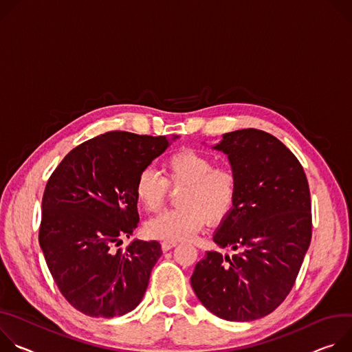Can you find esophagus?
<instances>
[{"label":"esophagus","mask_w":352,"mask_h":352,"mask_svg":"<svg viewBox=\"0 0 352 352\" xmlns=\"http://www.w3.org/2000/svg\"><path fill=\"white\" fill-rule=\"evenodd\" d=\"M176 245H177V242H168V241H164V242H162V250H164V252H168V250L173 249Z\"/></svg>","instance_id":"obj_1"}]
</instances>
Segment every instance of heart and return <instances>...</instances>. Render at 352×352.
<instances>
[{"mask_svg":"<svg viewBox=\"0 0 352 352\" xmlns=\"http://www.w3.org/2000/svg\"><path fill=\"white\" fill-rule=\"evenodd\" d=\"M165 177L152 168L140 172L135 180V197L148 211L162 207L169 186L183 187L179 208L166 210L146 222L151 238L180 242L192 238L210 223L222 221L233 207L238 190V175L228 165H215L211 155L197 151H180L164 164Z\"/></svg>","mask_w":352,"mask_h":352,"instance_id":"1","label":"heart"}]
</instances>
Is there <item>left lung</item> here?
I'll return each mask as SVG.
<instances>
[{"label": "left lung", "instance_id": "1", "mask_svg": "<svg viewBox=\"0 0 352 352\" xmlns=\"http://www.w3.org/2000/svg\"><path fill=\"white\" fill-rule=\"evenodd\" d=\"M214 149L238 175L235 203L214 242L236 253L207 252L190 281L211 314L250 322L276 310L295 284L311 239L309 184L296 156L265 131L226 133Z\"/></svg>", "mask_w": 352, "mask_h": 352}]
</instances>
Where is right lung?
Returning a JSON list of instances; mask_svg holds the SVG:
<instances>
[{
	"label": "right lung",
	"mask_w": 352,
	"mask_h": 352,
	"mask_svg": "<svg viewBox=\"0 0 352 352\" xmlns=\"http://www.w3.org/2000/svg\"><path fill=\"white\" fill-rule=\"evenodd\" d=\"M169 144L162 135L110 131L75 146L46 184L38 243L60 292L88 316H123L146 291L160 242L114 246L138 225L140 172Z\"/></svg>",
	"instance_id": "1"
}]
</instances>
